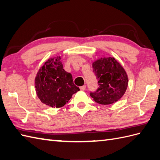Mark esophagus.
Masks as SVG:
<instances>
[{
    "label": "esophagus",
    "mask_w": 160,
    "mask_h": 160,
    "mask_svg": "<svg viewBox=\"0 0 160 160\" xmlns=\"http://www.w3.org/2000/svg\"><path fill=\"white\" fill-rule=\"evenodd\" d=\"M85 89H86V86H85V85H83V86H81V87H80V89L81 90H85Z\"/></svg>",
    "instance_id": "34e87169"
}]
</instances>
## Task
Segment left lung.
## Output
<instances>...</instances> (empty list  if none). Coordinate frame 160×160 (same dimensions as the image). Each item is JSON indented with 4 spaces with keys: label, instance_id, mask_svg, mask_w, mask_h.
Segmentation results:
<instances>
[{
    "label": "left lung",
    "instance_id": "1",
    "mask_svg": "<svg viewBox=\"0 0 160 160\" xmlns=\"http://www.w3.org/2000/svg\"><path fill=\"white\" fill-rule=\"evenodd\" d=\"M92 67L99 85L96 91L90 92L93 100L101 104H111L122 98L128 84L122 65L114 58H101L93 62Z\"/></svg>",
    "mask_w": 160,
    "mask_h": 160
}]
</instances>
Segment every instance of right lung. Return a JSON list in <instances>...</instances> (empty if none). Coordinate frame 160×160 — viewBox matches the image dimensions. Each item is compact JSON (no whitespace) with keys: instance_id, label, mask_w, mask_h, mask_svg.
<instances>
[{"instance_id":"right-lung-1","label":"right lung","mask_w":160,"mask_h":160,"mask_svg":"<svg viewBox=\"0 0 160 160\" xmlns=\"http://www.w3.org/2000/svg\"><path fill=\"white\" fill-rule=\"evenodd\" d=\"M60 57L50 58L39 69L35 78L37 94L41 102L53 108L64 106L73 93L79 91L71 73L66 72Z\"/></svg>"}]
</instances>
